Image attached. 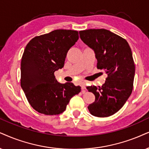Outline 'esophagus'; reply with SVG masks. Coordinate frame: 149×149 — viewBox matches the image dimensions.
Wrapping results in <instances>:
<instances>
[{"mask_svg": "<svg viewBox=\"0 0 149 149\" xmlns=\"http://www.w3.org/2000/svg\"><path fill=\"white\" fill-rule=\"evenodd\" d=\"M81 88H82V90H85L86 89V83L85 82H82L81 83Z\"/></svg>", "mask_w": 149, "mask_h": 149, "instance_id": "34e87169", "label": "esophagus"}]
</instances>
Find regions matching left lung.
<instances>
[{
	"label": "left lung",
	"instance_id": "8db88e82",
	"mask_svg": "<svg viewBox=\"0 0 149 149\" xmlns=\"http://www.w3.org/2000/svg\"><path fill=\"white\" fill-rule=\"evenodd\" d=\"M81 40L95 54L97 68L107 75L105 83L97 88L87 86L95 96L88 106L91 115L108 117L118 112L133 91L135 64L129 43L109 30L91 29L79 31Z\"/></svg>",
	"mask_w": 149,
	"mask_h": 149
}]
</instances>
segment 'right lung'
Wrapping results in <instances>:
<instances>
[{
    "label": "right lung",
    "mask_w": 149,
    "mask_h": 149,
    "mask_svg": "<svg viewBox=\"0 0 149 149\" xmlns=\"http://www.w3.org/2000/svg\"><path fill=\"white\" fill-rule=\"evenodd\" d=\"M78 38L77 31L56 29L33 38L26 46L20 64V85L36 111L61 114L71 97L80 92V86L59 83L54 76L64 67L67 52Z\"/></svg>",
    "instance_id": "add662e5"
}]
</instances>
